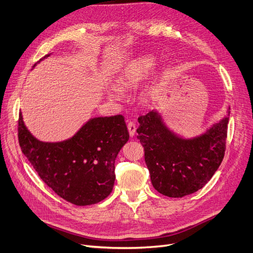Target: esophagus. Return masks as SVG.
<instances>
[{
    "mask_svg": "<svg viewBox=\"0 0 253 253\" xmlns=\"http://www.w3.org/2000/svg\"><path fill=\"white\" fill-rule=\"evenodd\" d=\"M127 129H128V133L130 137H134L136 134V126L134 123H128L127 125Z\"/></svg>",
    "mask_w": 253,
    "mask_h": 253,
    "instance_id": "1",
    "label": "esophagus"
}]
</instances>
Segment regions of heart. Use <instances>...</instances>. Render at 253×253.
Segmentation results:
<instances>
[{"instance_id": "b5f03b06", "label": "heart", "mask_w": 253, "mask_h": 253, "mask_svg": "<svg viewBox=\"0 0 253 253\" xmlns=\"http://www.w3.org/2000/svg\"><path fill=\"white\" fill-rule=\"evenodd\" d=\"M156 66V59L153 56H141L130 60L120 70L116 79V84L109 87L108 95L114 100H121L125 97L126 90L136 87L148 78ZM160 92L157 84L151 85L145 90V96L148 99H154Z\"/></svg>"}]
</instances>
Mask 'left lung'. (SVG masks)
Here are the masks:
<instances>
[{
  "instance_id": "8db88e82",
  "label": "left lung",
  "mask_w": 253,
  "mask_h": 253,
  "mask_svg": "<svg viewBox=\"0 0 253 253\" xmlns=\"http://www.w3.org/2000/svg\"><path fill=\"white\" fill-rule=\"evenodd\" d=\"M229 110L193 137L171 129L157 110L138 118V138L144 147L151 184L159 193L174 198L190 195L215 174L225 153Z\"/></svg>"
}]
</instances>
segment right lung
I'll use <instances>...</instances> for the list:
<instances>
[{"label":"right lung","mask_w":253,"mask_h":253,"mask_svg":"<svg viewBox=\"0 0 253 253\" xmlns=\"http://www.w3.org/2000/svg\"><path fill=\"white\" fill-rule=\"evenodd\" d=\"M128 138L124 116L115 115L90 118L73 137L43 142L31 134L19 113L18 141L24 155L56 194L76 206L97 204L112 192L115 160Z\"/></svg>","instance_id":"add662e5"}]
</instances>
